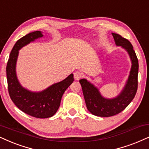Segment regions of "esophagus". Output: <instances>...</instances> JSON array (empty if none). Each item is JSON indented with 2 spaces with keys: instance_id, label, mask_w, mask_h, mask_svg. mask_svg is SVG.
I'll list each match as a JSON object with an SVG mask.
<instances>
[{
  "instance_id": "esophagus-1",
  "label": "esophagus",
  "mask_w": 149,
  "mask_h": 149,
  "mask_svg": "<svg viewBox=\"0 0 149 149\" xmlns=\"http://www.w3.org/2000/svg\"><path fill=\"white\" fill-rule=\"evenodd\" d=\"M82 77H83V74L81 72H78V71H77V72H75L74 73V77L75 80H79V79H80Z\"/></svg>"
}]
</instances>
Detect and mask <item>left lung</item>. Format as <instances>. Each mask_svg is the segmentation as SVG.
Listing matches in <instances>:
<instances>
[{
    "label": "left lung",
    "instance_id": "8db88e82",
    "mask_svg": "<svg viewBox=\"0 0 149 149\" xmlns=\"http://www.w3.org/2000/svg\"><path fill=\"white\" fill-rule=\"evenodd\" d=\"M116 45L121 46L129 54L131 61V70L125 86L118 95L107 98L100 94L99 90L86 79L79 80L88 111L94 116L109 117L123 111L132 101L138 89V60L132 44L128 40L112 33Z\"/></svg>",
    "mask_w": 149,
    "mask_h": 149
}]
</instances>
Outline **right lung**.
Returning <instances> with one entry per match:
<instances>
[{"mask_svg":"<svg viewBox=\"0 0 149 149\" xmlns=\"http://www.w3.org/2000/svg\"><path fill=\"white\" fill-rule=\"evenodd\" d=\"M43 36L42 31H36L18 40L11 50L6 68L11 99L23 112L38 118H47L55 114L60 105L63 93L74 81L73 74H70L61 81L51 85L40 92L30 91L20 84L16 74L19 50Z\"/></svg>","mask_w":149,"mask_h":149,"instance_id":"obj_1","label":"right lung"}]
</instances>
